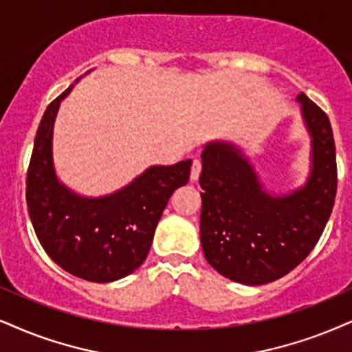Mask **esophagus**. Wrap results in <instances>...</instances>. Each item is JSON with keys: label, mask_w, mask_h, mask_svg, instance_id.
<instances>
[{"label": "esophagus", "mask_w": 352, "mask_h": 352, "mask_svg": "<svg viewBox=\"0 0 352 352\" xmlns=\"http://www.w3.org/2000/svg\"><path fill=\"white\" fill-rule=\"evenodd\" d=\"M199 173H201V161H199V159H193V164H191V172H190V180L191 182L198 180Z\"/></svg>", "instance_id": "obj_1"}]
</instances>
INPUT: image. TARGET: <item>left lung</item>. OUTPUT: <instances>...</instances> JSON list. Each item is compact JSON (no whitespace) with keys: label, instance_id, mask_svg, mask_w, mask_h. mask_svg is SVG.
Returning <instances> with one entry per match:
<instances>
[{"label":"left lung","instance_id":"obj_1","mask_svg":"<svg viewBox=\"0 0 352 352\" xmlns=\"http://www.w3.org/2000/svg\"><path fill=\"white\" fill-rule=\"evenodd\" d=\"M312 140L305 185L270 195L237 146L211 141L201 153L199 234L208 263L235 283L260 286L283 278L317 245L335 204L336 148L328 115L297 96Z\"/></svg>","mask_w":352,"mask_h":352}]
</instances>
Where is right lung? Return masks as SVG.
<instances>
[{"label": "right lung", "instance_id": "1", "mask_svg": "<svg viewBox=\"0 0 352 352\" xmlns=\"http://www.w3.org/2000/svg\"><path fill=\"white\" fill-rule=\"evenodd\" d=\"M69 86L43 113L28 170L30 221L47 255L73 276L112 283L131 274L148 256L168 198L190 179L191 159L153 166L130 185L100 198L74 193L53 166V123Z\"/></svg>", "mask_w": 352, "mask_h": 352}]
</instances>
